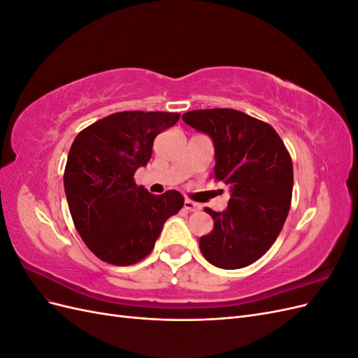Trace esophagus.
<instances>
[{"label":"esophagus","instance_id":"obj_1","mask_svg":"<svg viewBox=\"0 0 358 358\" xmlns=\"http://www.w3.org/2000/svg\"><path fill=\"white\" fill-rule=\"evenodd\" d=\"M183 208H185L188 212H197L201 209V206L192 200H185V203H183Z\"/></svg>","mask_w":358,"mask_h":358}]
</instances>
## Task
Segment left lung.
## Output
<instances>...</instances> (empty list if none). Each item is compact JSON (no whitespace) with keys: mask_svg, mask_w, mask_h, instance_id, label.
Instances as JSON below:
<instances>
[{"mask_svg":"<svg viewBox=\"0 0 358 358\" xmlns=\"http://www.w3.org/2000/svg\"><path fill=\"white\" fill-rule=\"evenodd\" d=\"M182 119L212 137V176L231 194L227 210L204 209L215 225L200 239V251L221 268L252 264L273 245L287 220L294 182L288 149L272 125L234 109L192 110Z\"/></svg>","mask_w":358,"mask_h":358,"instance_id":"1","label":"left lung"}]
</instances>
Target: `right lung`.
Segmentation results:
<instances>
[{
  "label": "right lung",
  "instance_id": "add662e5",
  "mask_svg": "<svg viewBox=\"0 0 358 358\" xmlns=\"http://www.w3.org/2000/svg\"><path fill=\"white\" fill-rule=\"evenodd\" d=\"M170 112H117L91 124L70 148L64 189L76 230L90 251L113 266H131L152 252L162 225L183 206L134 182L152 157L155 137L179 121Z\"/></svg>",
  "mask_w": 358,
  "mask_h": 358
}]
</instances>
